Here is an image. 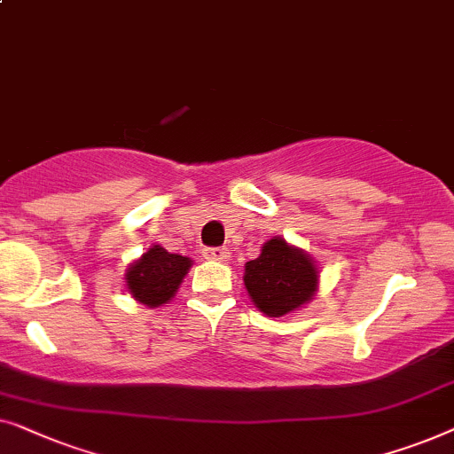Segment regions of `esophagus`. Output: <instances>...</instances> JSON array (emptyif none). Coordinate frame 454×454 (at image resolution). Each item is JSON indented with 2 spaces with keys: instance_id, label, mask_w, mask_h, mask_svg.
Wrapping results in <instances>:
<instances>
[{
  "instance_id": "esophagus-1",
  "label": "esophagus",
  "mask_w": 454,
  "mask_h": 454,
  "mask_svg": "<svg viewBox=\"0 0 454 454\" xmlns=\"http://www.w3.org/2000/svg\"><path fill=\"white\" fill-rule=\"evenodd\" d=\"M203 257L209 261H218V263H228L230 251L228 248H206V251H203Z\"/></svg>"
}]
</instances>
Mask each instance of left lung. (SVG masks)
Here are the masks:
<instances>
[{
  "instance_id": "obj_1",
  "label": "left lung",
  "mask_w": 454,
  "mask_h": 454,
  "mask_svg": "<svg viewBox=\"0 0 454 454\" xmlns=\"http://www.w3.org/2000/svg\"><path fill=\"white\" fill-rule=\"evenodd\" d=\"M251 302L265 317H284L304 309L318 292V267L304 248L273 236L248 261L242 276Z\"/></svg>"
}]
</instances>
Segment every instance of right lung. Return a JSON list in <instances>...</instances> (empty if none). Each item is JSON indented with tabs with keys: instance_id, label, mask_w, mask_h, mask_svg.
<instances>
[{
	"instance_id": "add662e5",
	"label": "right lung",
	"mask_w": 454,
	"mask_h": 454,
	"mask_svg": "<svg viewBox=\"0 0 454 454\" xmlns=\"http://www.w3.org/2000/svg\"><path fill=\"white\" fill-rule=\"evenodd\" d=\"M191 265L193 261L189 257L168 253L162 245H152L127 267L125 288L136 302L148 309H160L175 298Z\"/></svg>"
}]
</instances>
